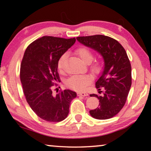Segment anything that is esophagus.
<instances>
[{
	"mask_svg": "<svg viewBox=\"0 0 151 151\" xmlns=\"http://www.w3.org/2000/svg\"><path fill=\"white\" fill-rule=\"evenodd\" d=\"M77 94L78 96H88V93H84V92H78V93H77Z\"/></svg>",
	"mask_w": 151,
	"mask_h": 151,
	"instance_id": "1",
	"label": "esophagus"
}]
</instances>
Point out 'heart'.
Segmentation results:
<instances>
[{
  "label": "heart",
  "mask_w": 151,
  "mask_h": 151,
  "mask_svg": "<svg viewBox=\"0 0 151 151\" xmlns=\"http://www.w3.org/2000/svg\"><path fill=\"white\" fill-rule=\"evenodd\" d=\"M76 54L85 64H90L94 58L93 52L89 48L85 47H81L77 48L76 50ZM66 58H67V54L65 53L58 59L57 67L58 70L61 73H63L65 70V63ZM101 64L99 61H95L90 64V69L93 73H99L101 70ZM92 81H93V76L91 75H75L68 79L66 82V85L68 86V87L75 91H82L87 87Z\"/></svg>",
  "instance_id": "heart-1"
}]
</instances>
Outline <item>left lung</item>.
<instances>
[{
	"mask_svg": "<svg viewBox=\"0 0 151 151\" xmlns=\"http://www.w3.org/2000/svg\"><path fill=\"white\" fill-rule=\"evenodd\" d=\"M78 41L102 55L104 70L96 82V88L101 96L90 94L99 100V106L91 110L94 119L104 120L119 113L126 103L132 84L131 65L126 50L115 39L101 35L78 37ZM101 88L104 92L101 91Z\"/></svg>",
	"mask_w": 151,
	"mask_h": 151,
	"instance_id": "1",
	"label": "left lung"
}]
</instances>
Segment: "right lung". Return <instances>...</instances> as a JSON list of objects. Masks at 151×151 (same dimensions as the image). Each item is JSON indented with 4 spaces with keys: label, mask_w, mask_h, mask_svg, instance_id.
<instances>
[{
    "label": "right lung",
    "mask_w": 151,
    "mask_h": 151,
    "mask_svg": "<svg viewBox=\"0 0 151 151\" xmlns=\"http://www.w3.org/2000/svg\"><path fill=\"white\" fill-rule=\"evenodd\" d=\"M75 41V38L45 36L30 44L24 52L20 70L23 93L32 111L46 121L65 119L70 102L76 96L75 92L68 89L56 96L52 91V86L60 81L58 59Z\"/></svg>",
    "instance_id": "obj_1"
}]
</instances>
